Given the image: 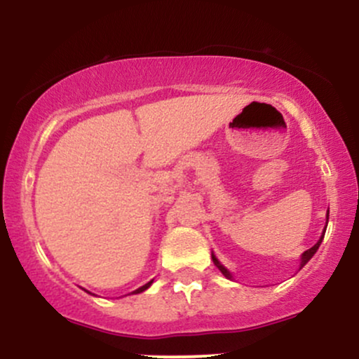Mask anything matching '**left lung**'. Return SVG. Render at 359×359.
<instances>
[{"mask_svg":"<svg viewBox=\"0 0 359 359\" xmlns=\"http://www.w3.org/2000/svg\"><path fill=\"white\" fill-rule=\"evenodd\" d=\"M327 221H329V211H327ZM325 226H327V222H325ZM324 233H325V229H324ZM324 233H323V236H320V238H319V241H317V243H316V245H314V246H312V248H309L307 251H304V253H302V257H300V269H302V266H304V265H306V263L309 262V259H311L312 257H314V253H316V251H317V250H319L320 243H323V240H324ZM211 257H212V262H214V265H216V266H217V269H219V270H221V273H222V275H224V277H226V278H233V275H231V273H229V270H228V269H226V266H222V265H221V263H219V259H217L216 257H214V253L211 255Z\"/></svg>","mask_w":359,"mask_h":359,"instance_id":"obj_1","label":"left lung"}]
</instances>
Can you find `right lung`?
Segmentation results:
<instances>
[{
	"label": "right lung",
	"mask_w": 359,
	"mask_h": 359,
	"mask_svg": "<svg viewBox=\"0 0 359 359\" xmlns=\"http://www.w3.org/2000/svg\"><path fill=\"white\" fill-rule=\"evenodd\" d=\"M151 283H154V280H151V282H148V283H145V285H143V287H140V288H137V290H135V292H133V294H140V292L147 290V288H148V287H150V285H151Z\"/></svg>",
	"instance_id": "right-lung-1"
}]
</instances>
